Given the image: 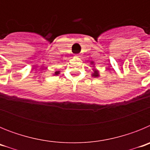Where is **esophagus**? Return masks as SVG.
<instances>
[{
	"label": "esophagus",
	"mask_w": 150,
	"mask_h": 150,
	"mask_svg": "<svg viewBox=\"0 0 150 150\" xmlns=\"http://www.w3.org/2000/svg\"><path fill=\"white\" fill-rule=\"evenodd\" d=\"M76 55V57H79V56H80V55H79V54H76V55Z\"/></svg>",
	"instance_id": "34e87169"
}]
</instances>
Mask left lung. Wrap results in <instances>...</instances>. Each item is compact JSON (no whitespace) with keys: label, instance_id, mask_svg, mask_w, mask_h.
<instances>
[{"label":"left lung","instance_id":"8db88e82","mask_svg":"<svg viewBox=\"0 0 150 150\" xmlns=\"http://www.w3.org/2000/svg\"><path fill=\"white\" fill-rule=\"evenodd\" d=\"M92 76H95V77H98L99 74H98V72L97 71H95V72H94V74H92Z\"/></svg>","mask_w":150,"mask_h":150}]
</instances>
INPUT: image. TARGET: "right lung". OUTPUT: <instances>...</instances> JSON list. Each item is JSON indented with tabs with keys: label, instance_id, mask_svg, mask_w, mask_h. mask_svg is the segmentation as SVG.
I'll return each mask as SVG.
<instances>
[{
	"label": "right lung",
	"instance_id": "obj_1",
	"mask_svg": "<svg viewBox=\"0 0 150 150\" xmlns=\"http://www.w3.org/2000/svg\"><path fill=\"white\" fill-rule=\"evenodd\" d=\"M59 72H60V71H55V75H58V74H59Z\"/></svg>",
	"mask_w": 150,
	"mask_h": 150
}]
</instances>
